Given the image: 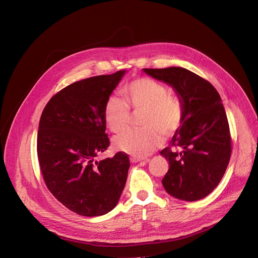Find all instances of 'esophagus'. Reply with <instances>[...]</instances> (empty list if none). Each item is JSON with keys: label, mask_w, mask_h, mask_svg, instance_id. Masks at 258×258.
I'll list each match as a JSON object with an SVG mask.
<instances>
[{"label": "esophagus", "mask_w": 258, "mask_h": 258, "mask_svg": "<svg viewBox=\"0 0 258 258\" xmlns=\"http://www.w3.org/2000/svg\"><path fill=\"white\" fill-rule=\"evenodd\" d=\"M131 161H132V162H135V163H136V162L145 161V159H143V158H138V157H131Z\"/></svg>", "instance_id": "34e87169"}]
</instances>
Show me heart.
Segmentation results:
<instances>
[{"label": "heart", "mask_w": 258, "mask_h": 258, "mask_svg": "<svg viewBox=\"0 0 258 258\" xmlns=\"http://www.w3.org/2000/svg\"><path fill=\"white\" fill-rule=\"evenodd\" d=\"M123 98L111 96L105 102L103 116L113 133H123L131 123L132 114H137L139 130L128 131L115 139L118 150L136 157L151 155L162 143V135L169 137L184 120L182 101L168 93V89L152 78L131 81L123 90Z\"/></svg>", "instance_id": "obj_1"}]
</instances>
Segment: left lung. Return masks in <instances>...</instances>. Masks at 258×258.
Segmentation results:
<instances>
[{
  "instance_id": "8db88e82",
  "label": "left lung",
  "mask_w": 258,
  "mask_h": 258,
  "mask_svg": "<svg viewBox=\"0 0 258 258\" xmlns=\"http://www.w3.org/2000/svg\"><path fill=\"white\" fill-rule=\"evenodd\" d=\"M143 70L170 85L184 106L181 127L161 151L169 163L162 184L167 194L183 201L205 198L220 184L232 152L220 94L208 80L181 67Z\"/></svg>"
}]
</instances>
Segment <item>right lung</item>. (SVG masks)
I'll use <instances>...</instances> for the list:
<instances>
[{
    "label": "right lung",
    "mask_w": 258,
    "mask_h": 258,
    "mask_svg": "<svg viewBox=\"0 0 258 258\" xmlns=\"http://www.w3.org/2000/svg\"><path fill=\"white\" fill-rule=\"evenodd\" d=\"M125 71L76 81L49 100L40 116L37 157L50 192L84 216L111 211L125 186L127 154L97 161L110 145L104 105Z\"/></svg>",
    "instance_id": "obj_1"
}]
</instances>
